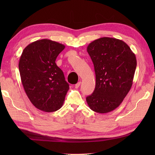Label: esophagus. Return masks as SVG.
Instances as JSON below:
<instances>
[{
  "instance_id": "34e87169",
  "label": "esophagus",
  "mask_w": 155,
  "mask_h": 155,
  "mask_svg": "<svg viewBox=\"0 0 155 155\" xmlns=\"http://www.w3.org/2000/svg\"><path fill=\"white\" fill-rule=\"evenodd\" d=\"M81 82H78V83H77L75 85H74V87L76 88H78L80 87V85H81Z\"/></svg>"
}]
</instances>
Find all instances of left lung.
Listing matches in <instances>:
<instances>
[{
    "label": "left lung",
    "instance_id": "obj_1",
    "mask_svg": "<svg viewBox=\"0 0 155 155\" xmlns=\"http://www.w3.org/2000/svg\"><path fill=\"white\" fill-rule=\"evenodd\" d=\"M87 51L96 74L94 91L87 97V103L96 113H109L122 103L132 87L135 54L126 42L110 37L94 40Z\"/></svg>",
    "mask_w": 155,
    "mask_h": 155
}]
</instances>
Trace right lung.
Returning a JSON list of instances; mask_svg holds the SVG:
<instances>
[{"label": "right lung", "mask_w": 155, "mask_h": 155, "mask_svg": "<svg viewBox=\"0 0 155 155\" xmlns=\"http://www.w3.org/2000/svg\"><path fill=\"white\" fill-rule=\"evenodd\" d=\"M65 46L41 39L27 46L20 57L18 68L26 94L34 106L51 113L64 103L69 84L55 62Z\"/></svg>", "instance_id": "right-lung-1"}]
</instances>
